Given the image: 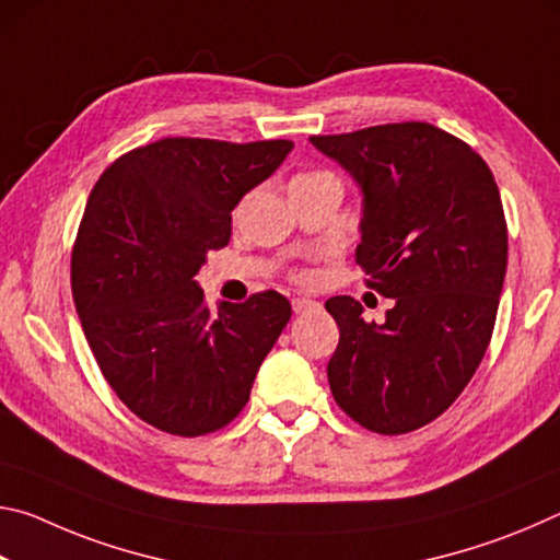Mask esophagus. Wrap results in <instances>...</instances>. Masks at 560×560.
Instances as JSON below:
<instances>
[{
  "label": "esophagus",
  "mask_w": 560,
  "mask_h": 560,
  "mask_svg": "<svg viewBox=\"0 0 560 560\" xmlns=\"http://www.w3.org/2000/svg\"><path fill=\"white\" fill-rule=\"evenodd\" d=\"M291 306H293V314H306V311L318 308V303L306 299V296H299V299L291 301Z\"/></svg>",
  "instance_id": "1"
}]
</instances>
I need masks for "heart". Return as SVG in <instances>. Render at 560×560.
Segmentation results:
<instances>
[{
  "instance_id": "b5f03b06",
  "label": "heart",
  "mask_w": 560,
  "mask_h": 560,
  "mask_svg": "<svg viewBox=\"0 0 560 560\" xmlns=\"http://www.w3.org/2000/svg\"><path fill=\"white\" fill-rule=\"evenodd\" d=\"M314 175H326V173H308V175H299V177H314ZM296 177V179H299Z\"/></svg>"
}]
</instances>
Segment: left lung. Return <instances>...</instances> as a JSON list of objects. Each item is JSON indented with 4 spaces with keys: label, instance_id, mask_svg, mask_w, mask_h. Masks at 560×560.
Here are the masks:
<instances>
[{
    "label": "left lung",
    "instance_id": "left-lung-1",
    "mask_svg": "<svg viewBox=\"0 0 560 560\" xmlns=\"http://www.w3.org/2000/svg\"><path fill=\"white\" fill-rule=\"evenodd\" d=\"M363 195L355 261L393 299L383 324L350 296L326 301L340 338L328 383L365 430L432 422L477 373L506 277V220L489 165L430 122L311 138Z\"/></svg>",
    "mask_w": 560,
    "mask_h": 560
}]
</instances>
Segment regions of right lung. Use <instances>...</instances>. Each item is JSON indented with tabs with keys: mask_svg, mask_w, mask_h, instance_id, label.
<instances>
[{
	"mask_svg": "<svg viewBox=\"0 0 560 560\" xmlns=\"http://www.w3.org/2000/svg\"><path fill=\"white\" fill-rule=\"evenodd\" d=\"M291 140L163 138L118 158L91 189L71 291L103 377L153 428L197 438L230 424L291 318L277 291L205 306L195 281L232 236V210Z\"/></svg>",
	"mask_w": 560,
	"mask_h": 560,
	"instance_id": "1",
	"label": "right lung"
}]
</instances>
